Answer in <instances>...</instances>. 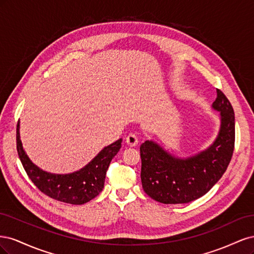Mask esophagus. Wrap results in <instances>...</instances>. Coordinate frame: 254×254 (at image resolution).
<instances>
[{"label":"esophagus","instance_id":"34e87169","mask_svg":"<svg viewBox=\"0 0 254 254\" xmlns=\"http://www.w3.org/2000/svg\"><path fill=\"white\" fill-rule=\"evenodd\" d=\"M126 143L128 146H130V147H135V146L137 145V143H139V140H137V136L133 133H130L127 137H126Z\"/></svg>","mask_w":254,"mask_h":254}]
</instances>
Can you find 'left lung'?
<instances>
[{
    "mask_svg": "<svg viewBox=\"0 0 254 254\" xmlns=\"http://www.w3.org/2000/svg\"><path fill=\"white\" fill-rule=\"evenodd\" d=\"M212 108L219 112L220 127L206 149L188 158L175 157L153 141L140 147L141 180L146 194L165 204L188 203L206 194L231 161L235 141V117L231 104L217 89Z\"/></svg>",
    "mask_w": 254,
    "mask_h": 254,
    "instance_id": "left-lung-1",
    "label": "left lung"
}]
</instances>
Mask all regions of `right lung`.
<instances>
[{
	"label": "right lung",
	"instance_id": "obj_1",
	"mask_svg": "<svg viewBox=\"0 0 254 254\" xmlns=\"http://www.w3.org/2000/svg\"><path fill=\"white\" fill-rule=\"evenodd\" d=\"M17 126V150L21 163L35 186L49 197L71 204H83L95 198L104 189L106 173L111 160L122 146V139L110 144L79 171L71 174L48 173L32 162L20 140Z\"/></svg>",
	"mask_w": 254,
	"mask_h": 254
}]
</instances>
